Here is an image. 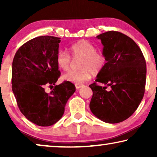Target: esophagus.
Returning <instances> with one entry per match:
<instances>
[{
	"label": "esophagus",
	"mask_w": 157,
	"mask_h": 157,
	"mask_svg": "<svg viewBox=\"0 0 157 157\" xmlns=\"http://www.w3.org/2000/svg\"><path fill=\"white\" fill-rule=\"evenodd\" d=\"M75 86H76V89H80L81 87L83 86V84H81V83H76V84H75Z\"/></svg>",
	"instance_id": "34e87169"
}]
</instances>
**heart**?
<instances>
[{
  "label": "heart",
  "instance_id": "1",
  "mask_svg": "<svg viewBox=\"0 0 157 157\" xmlns=\"http://www.w3.org/2000/svg\"><path fill=\"white\" fill-rule=\"evenodd\" d=\"M68 51L74 59L80 58L78 70H71L63 76L64 80L80 83L91 78L92 73L97 74L104 68L106 59L101 53L96 52L94 45L86 40H80L68 47ZM56 62L60 69L67 71L69 68L71 58L65 51L60 50L56 56Z\"/></svg>",
  "mask_w": 157,
  "mask_h": 157
}]
</instances>
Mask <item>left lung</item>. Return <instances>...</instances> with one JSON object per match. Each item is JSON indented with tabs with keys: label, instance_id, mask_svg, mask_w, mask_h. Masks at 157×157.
<instances>
[{
	"label": "left lung",
	"instance_id": "obj_1",
	"mask_svg": "<svg viewBox=\"0 0 157 157\" xmlns=\"http://www.w3.org/2000/svg\"><path fill=\"white\" fill-rule=\"evenodd\" d=\"M104 46L106 63L89 86L92 96L89 107L94 116L109 124L129 118L138 108L145 91L147 66L141 49L132 38L118 31L96 36ZM104 83L105 87L96 82ZM110 90H107V86Z\"/></svg>",
	"mask_w": 157,
	"mask_h": 157
}]
</instances>
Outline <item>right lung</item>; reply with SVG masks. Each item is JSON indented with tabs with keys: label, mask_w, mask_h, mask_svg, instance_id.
Wrapping results in <instances>:
<instances>
[{
	"label": "right lung",
	"mask_w": 157,
	"mask_h": 157,
	"mask_svg": "<svg viewBox=\"0 0 157 157\" xmlns=\"http://www.w3.org/2000/svg\"><path fill=\"white\" fill-rule=\"evenodd\" d=\"M60 38L42 36L21 46L12 64V90L21 112L32 123L49 126L61 119L68 98L76 91L74 84L64 81L48 94L60 76L56 56Z\"/></svg>",
	"instance_id": "obj_1"
}]
</instances>
